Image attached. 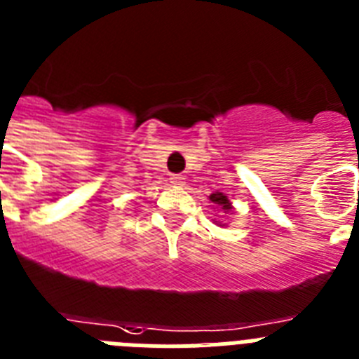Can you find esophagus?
I'll return each mask as SVG.
<instances>
[{
  "label": "esophagus",
  "mask_w": 359,
  "mask_h": 359,
  "mask_svg": "<svg viewBox=\"0 0 359 359\" xmlns=\"http://www.w3.org/2000/svg\"><path fill=\"white\" fill-rule=\"evenodd\" d=\"M170 183H174V185H183V183H185V177H183L182 174H172V176H170Z\"/></svg>",
  "instance_id": "obj_1"
}]
</instances>
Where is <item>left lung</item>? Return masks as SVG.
<instances>
[{
  "label": "left lung",
  "mask_w": 359,
  "mask_h": 359,
  "mask_svg": "<svg viewBox=\"0 0 359 359\" xmlns=\"http://www.w3.org/2000/svg\"><path fill=\"white\" fill-rule=\"evenodd\" d=\"M210 201L214 203L215 207L221 208V212H230L231 210V203L228 201V196L223 194V192H215V194H210ZM215 223H219V221H215Z\"/></svg>",
  "instance_id": "8db88e82"
}]
</instances>
